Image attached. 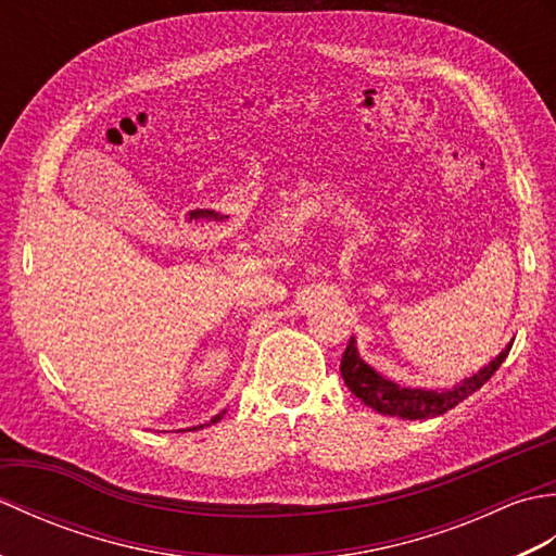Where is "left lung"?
<instances>
[{
  "label": "left lung",
  "mask_w": 556,
  "mask_h": 556,
  "mask_svg": "<svg viewBox=\"0 0 556 556\" xmlns=\"http://www.w3.org/2000/svg\"><path fill=\"white\" fill-rule=\"evenodd\" d=\"M509 351H511V344L506 346L490 365H485L478 375L468 377V380H464L454 389H446V392H425V389L399 387L394 382L384 380L382 375H377L368 363L361 361L351 339L344 356H341V377H344V382L351 392L356 394L365 406L375 408L377 413L406 418V420H422V418L442 416V413L452 410L454 406L460 404V401L478 392V389L500 370V365L504 363L506 356H509Z\"/></svg>",
  "instance_id": "left-lung-1"
}]
</instances>
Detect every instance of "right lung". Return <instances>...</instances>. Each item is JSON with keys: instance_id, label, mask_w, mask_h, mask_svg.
Here are the masks:
<instances>
[{"instance_id": "1", "label": "right lung", "mask_w": 556, "mask_h": 556, "mask_svg": "<svg viewBox=\"0 0 556 556\" xmlns=\"http://www.w3.org/2000/svg\"><path fill=\"white\" fill-rule=\"evenodd\" d=\"M222 416H224V410L219 413V416H215V418H212V420H210L207 425H212V422H217V420H222ZM200 428H203V425H200ZM193 430H195V428H193Z\"/></svg>"}]
</instances>
